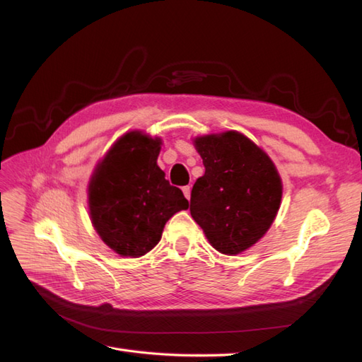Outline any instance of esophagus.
Segmentation results:
<instances>
[{"mask_svg": "<svg viewBox=\"0 0 362 362\" xmlns=\"http://www.w3.org/2000/svg\"><path fill=\"white\" fill-rule=\"evenodd\" d=\"M190 192H192L190 185H184V187H182V193H184V196H185V198H187V199H190Z\"/></svg>", "mask_w": 362, "mask_h": 362, "instance_id": "obj_1", "label": "esophagus"}]
</instances>
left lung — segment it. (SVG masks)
I'll return each instance as SVG.
<instances>
[{
	"mask_svg": "<svg viewBox=\"0 0 362 362\" xmlns=\"http://www.w3.org/2000/svg\"><path fill=\"white\" fill-rule=\"evenodd\" d=\"M193 145L205 173L193 185L190 214L216 250L242 254L278 214L282 181L275 163L234 129L194 137Z\"/></svg>",
	"mask_w": 362,
	"mask_h": 362,
	"instance_id": "left-lung-1",
	"label": "left lung"
}]
</instances>
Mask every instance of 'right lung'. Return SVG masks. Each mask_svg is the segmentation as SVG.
I'll return each instance as SVG.
<instances>
[{"instance_id": "obj_1", "label": "right lung", "mask_w": 362, "mask_h": 362, "mask_svg": "<svg viewBox=\"0 0 362 362\" xmlns=\"http://www.w3.org/2000/svg\"><path fill=\"white\" fill-rule=\"evenodd\" d=\"M161 139L129 131L96 164L89 181L90 221L120 257L139 258L160 242L169 218L189 201L164 178L157 158Z\"/></svg>"}]
</instances>
